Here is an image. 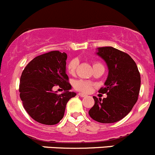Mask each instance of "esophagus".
<instances>
[{
    "mask_svg": "<svg viewBox=\"0 0 155 155\" xmlns=\"http://www.w3.org/2000/svg\"><path fill=\"white\" fill-rule=\"evenodd\" d=\"M79 96H80L81 97H86L87 95L84 94H82V93H79Z\"/></svg>",
    "mask_w": 155,
    "mask_h": 155,
    "instance_id": "34e87169",
    "label": "esophagus"
}]
</instances>
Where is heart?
Masks as SVG:
<instances>
[{"instance_id":"obj_1","label":"heart","mask_w":155,"mask_h":155,"mask_svg":"<svg viewBox=\"0 0 155 155\" xmlns=\"http://www.w3.org/2000/svg\"><path fill=\"white\" fill-rule=\"evenodd\" d=\"M78 64H79V60L77 58H73L69 62L68 65V70L70 74H74L75 72H76V68H77ZM97 65H101L100 63H94V67L97 66ZM74 87L78 91H80L87 92L90 91L91 90L92 87V84L91 82H86V81L84 80H77L74 83Z\"/></svg>"}]
</instances>
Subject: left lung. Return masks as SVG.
Instances as JSON below:
<instances>
[{
    "mask_svg": "<svg viewBox=\"0 0 155 155\" xmlns=\"http://www.w3.org/2000/svg\"><path fill=\"white\" fill-rule=\"evenodd\" d=\"M96 54L104 60L109 70L105 86L99 90L107 97L103 100L93 97L94 105L88 114L100 123L117 122L130 112L138 100L141 85L140 72L132 58L116 48H97Z\"/></svg>",
    "mask_w": 155,
    "mask_h": 155,
    "instance_id": "8db88e82",
    "label": "left lung"
}]
</instances>
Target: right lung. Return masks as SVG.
Here are the masks:
<instances>
[{
  "label": "right lung",
  "mask_w": 155,
  "mask_h": 155,
  "mask_svg": "<svg viewBox=\"0 0 155 155\" xmlns=\"http://www.w3.org/2000/svg\"><path fill=\"white\" fill-rule=\"evenodd\" d=\"M65 52L51 51L34 58L28 64L20 78V98L28 115L46 125L56 124L63 118L66 105L76 94L70 91L71 85L66 73ZM59 86L65 91H53Z\"/></svg>",
  "instance_id": "add662e5"
}]
</instances>
